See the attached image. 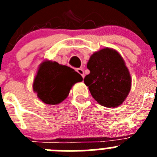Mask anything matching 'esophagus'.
Wrapping results in <instances>:
<instances>
[{
    "label": "esophagus",
    "mask_w": 157,
    "mask_h": 157,
    "mask_svg": "<svg viewBox=\"0 0 157 157\" xmlns=\"http://www.w3.org/2000/svg\"><path fill=\"white\" fill-rule=\"evenodd\" d=\"M77 72H78V74H79L80 75H81L82 78L85 77V75H84V71H83V69H82V68H78V69H77Z\"/></svg>",
    "instance_id": "obj_1"
}]
</instances>
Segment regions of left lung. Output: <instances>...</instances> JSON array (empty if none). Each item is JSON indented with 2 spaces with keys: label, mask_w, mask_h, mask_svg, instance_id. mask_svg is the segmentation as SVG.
Masks as SVG:
<instances>
[{
  "label": "left lung",
  "mask_w": 157,
  "mask_h": 157,
  "mask_svg": "<svg viewBox=\"0 0 157 157\" xmlns=\"http://www.w3.org/2000/svg\"><path fill=\"white\" fill-rule=\"evenodd\" d=\"M90 73L84 78L93 98L107 108L123 104L130 93L131 78L120 54L105 48L94 52L87 63Z\"/></svg>",
  "instance_id": "1"
}]
</instances>
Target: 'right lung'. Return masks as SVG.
Listing matches in <instances>:
<instances>
[{"instance_id":"add662e5","label":"right lung","mask_w":157,"mask_h":157,"mask_svg":"<svg viewBox=\"0 0 157 157\" xmlns=\"http://www.w3.org/2000/svg\"><path fill=\"white\" fill-rule=\"evenodd\" d=\"M82 81L74 69L57 62L45 60L40 64L33 83L37 98L47 105H57L68 96L72 86Z\"/></svg>"}]
</instances>
